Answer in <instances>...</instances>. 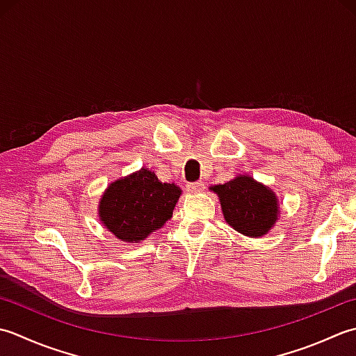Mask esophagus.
Returning a JSON list of instances; mask_svg holds the SVG:
<instances>
[{
    "instance_id": "34e87169",
    "label": "esophagus",
    "mask_w": 356,
    "mask_h": 356,
    "mask_svg": "<svg viewBox=\"0 0 356 356\" xmlns=\"http://www.w3.org/2000/svg\"><path fill=\"white\" fill-rule=\"evenodd\" d=\"M187 188H188V191H191V192H201L202 191V188H204V184H202L201 183V181H197V183H191V184H187Z\"/></svg>"
}]
</instances>
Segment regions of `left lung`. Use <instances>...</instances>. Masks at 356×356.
Returning a JSON list of instances; mask_svg holds the SVG:
<instances>
[{
    "label": "left lung",
    "instance_id": "1",
    "mask_svg": "<svg viewBox=\"0 0 356 356\" xmlns=\"http://www.w3.org/2000/svg\"><path fill=\"white\" fill-rule=\"evenodd\" d=\"M210 191L218 195L224 220L244 236H264L278 221V197L250 175H236L224 184L210 186Z\"/></svg>",
    "mask_w": 356,
    "mask_h": 356
}]
</instances>
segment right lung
I'll list each match as a JSON object with an SVG mask.
<instances>
[{
  "instance_id": "obj_1",
  "label": "right lung",
  "mask_w": 356,
  "mask_h": 356,
  "mask_svg": "<svg viewBox=\"0 0 356 356\" xmlns=\"http://www.w3.org/2000/svg\"><path fill=\"white\" fill-rule=\"evenodd\" d=\"M179 197L177 184L161 183L155 172L141 168L107 186L98 202V216L115 238L141 243L172 218Z\"/></svg>"
}]
</instances>
